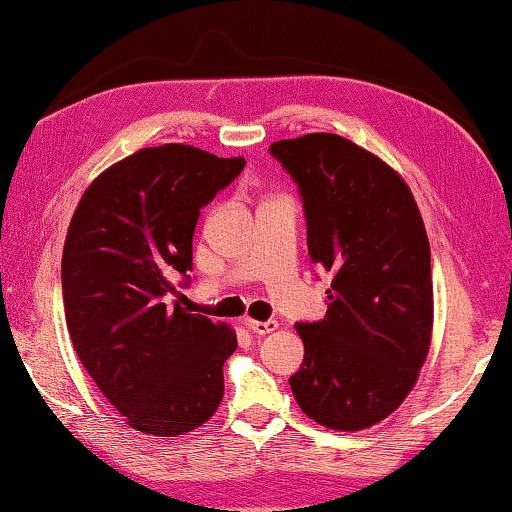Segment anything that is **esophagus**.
I'll list each match as a JSON object with an SVG mask.
<instances>
[{
    "label": "esophagus",
    "mask_w": 512,
    "mask_h": 512,
    "mask_svg": "<svg viewBox=\"0 0 512 512\" xmlns=\"http://www.w3.org/2000/svg\"><path fill=\"white\" fill-rule=\"evenodd\" d=\"M244 326H247L254 335H258V338H261V335H268L272 331H277V321L275 319H270V321L247 319V321H244Z\"/></svg>",
    "instance_id": "1"
}]
</instances>
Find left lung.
Wrapping results in <instances>:
<instances>
[{
  "mask_svg": "<svg viewBox=\"0 0 512 512\" xmlns=\"http://www.w3.org/2000/svg\"><path fill=\"white\" fill-rule=\"evenodd\" d=\"M270 153L298 184L312 263L333 275L326 317L296 324L305 359L293 398L328 429H368L403 403L429 354L424 221L408 184L345 137L312 132Z\"/></svg>",
  "mask_w": 512,
  "mask_h": 512,
  "instance_id": "8db88e82",
  "label": "left lung"
}]
</instances>
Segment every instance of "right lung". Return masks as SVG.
Here are the masks:
<instances>
[{
	"mask_svg": "<svg viewBox=\"0 0 512 512\" xmlns=\"http://www.w3.org/2000/svg\"><path fill=\"white\" fill-rule=\"evenodd\" d=\"M242 170L244 158L186 144L142 149L88 186L69 223V338L102 394L142 433L172 438L198 429L223 398L235 333L188 314L177 286L191 282L200 209Z\"/></svg>",
	"mask_w": 512,
	"mask_h": 512,
	"instance_id": "right-lung-1",
	"label": "right lung"
}]
</instances>
